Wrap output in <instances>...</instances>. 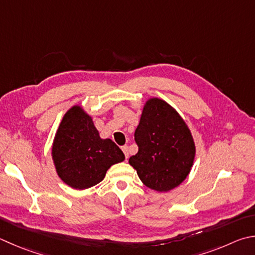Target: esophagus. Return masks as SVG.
I'll use <instances>...</instances> for the list:
<instances>
[{"label":"esophagus","instance_id":"esophagus-1","mask_svg":"<svg viewBox=\"0 0 255 255\" xmlns=\"http://www.w3.org/2000/svg\"><path fill=\"white\" fill-rule=\"evenodd\" d=\"M122 150L124 151V154H125V157H126V159L128 158L129 157V152H128V146L127 145H125V146H123L122 147Z\"/></svg>","mask_w":255,"mask_h":255}]
</instances>
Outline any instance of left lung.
I'll return each mask as SVG.
<instances>
[{
    "label": "left lung",
    "instance_id": "obj_1",
    "mask_svg": "<svg viewBox=\"0 0 255 255\" xmlns=\"http://www.w3.org/2000/svg\"><path fill=\"white\" fill-rule=\"evenodd\" d=\"M135 140L139 149L129 164L148 188L169 192L191 173L196 152L193 135L182 116L165 100H146Z\"/></svg>",
    "mask_w": 255,
    "mask_h": 255
}]
</instances>
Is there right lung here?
<instances>
[{
    "instance_id": "1",
    "label": "right lung",
    "mask_w": 255,
    "mask_h": 255,
    "mask_svg": "<svg viewBox=\"0 0 255 255\" xmlns=\"http://www.w3.org/2000/svg\"><path fill=\"white\" fill-rule=\"evenodd\" d=\"M51 157L60 179L79 191L99 184L113 165L125 160L124 152L110 138L100 137L92 117L80 105L64 114Z\"/></svg>"
}]
</instances>
